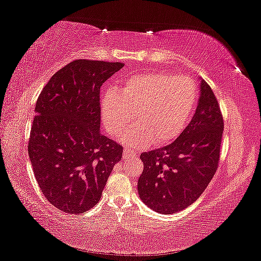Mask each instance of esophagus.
<instances>
[{
	"mask_svg": "<svg viewBox=\"0 0 261 261\" xmlns=\"http://www.w3.org/2000/svg\"><path fill=\"white\" fill-rule=\"evenodd\" d=\"M137 155V153L134 151V149H130L125 147L124 151H123V159H125V160H127V159H131Z\"/></svg>",
	"mask_w": 261,
	"mask_h": 261,
	"instance_id": "1",
	"label": "esophagus"
}]
</instances>
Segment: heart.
<instances>
[{"instance_id":"1","label":"heart","mask_w":261,"mask_h":261,"mask_svg":"<svg viewBox=\"0 0 261 261\" xmlns=\"http://www.w3.org/2000/svg\"><path fill=\"white\" fill-rule=\"evenodd\" d=\"M198 101L196 83L187 76L156 71L125 79L117 92L109 91L101 102L106 130L116 136L137 124L123 140L131 147L166 145L185 129Z\"/></svg>"}]
</instances>
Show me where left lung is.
<instances>
[{
  "instance_id": "8db88e82",
  "label": "left lung",
  "mask_w": 261,
  "mask_h": 261,
  "mask_svg": "<svg viewBox=\"0 0 261 261\" xmlns=\"http://www.w3.org/2000/svg\"><path fill=\"white\" fill-rule=\"evenodd\" d=\"M223 117L216 96L200 84L196 114L174 143L140 154V199L161 214L187 208L205 191L219 166Z\"/></svg>"
}]
</instances>
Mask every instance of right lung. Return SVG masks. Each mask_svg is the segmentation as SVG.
<instances>
[{
	"instance_id": "obj_1",
	"label": "right lung",
	"mask_w": 261,
	"mask_h": 261,
	"mask_svg": "<svg viewBox=\"0 0 261 261\" xmlns=\"http://www.w3.org/2000/svg\"><path fill=\"white\" fill-rule=\"evenodd\" d=\"M121 62L74 60L43 87L35 105L29 155L46 199L69 214L98 204L122 145L100 132V88Z\"/></svg>"
}]
</instances>
